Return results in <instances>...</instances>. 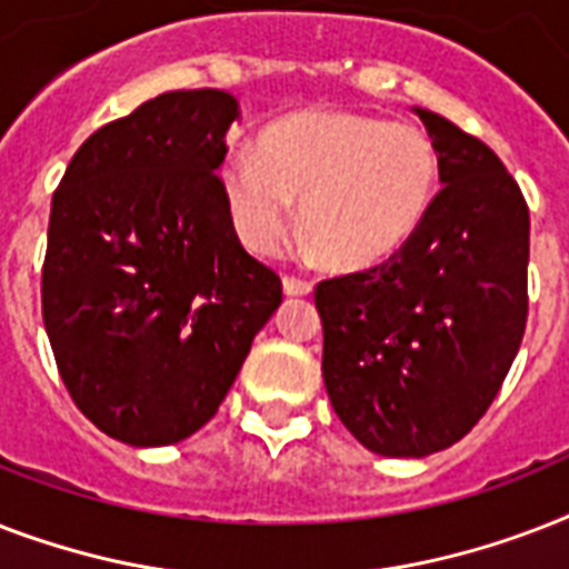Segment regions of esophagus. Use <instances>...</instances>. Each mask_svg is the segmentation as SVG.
<instances>
[{
  "mask_svg": "<svg viewBox=\"0 0 569 569\" xmlns=\"http://www.w3.org/2000/svg\"><path fill=\"white\" fill-rule=\"evenodd\" d=\"M283 292L286 295H310L312 292V280H307V277L283 274Z\"/></svg>",
  "mask_w": 569,
  "mask_h": 569,
  "instance_id": "1",
  "label": "esophagus"
}]
</instances>
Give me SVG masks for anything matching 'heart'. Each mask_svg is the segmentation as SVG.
Listing matches in <instances>:
<instances>
[{
    "label": "heart",
    "mask_w": 569,
    "mask_h": 569,
    "mask_svg": "<svg viewBox=\"0 0 569 569\" xmlns=\"http://www.w3.org/2000/svg\"><path fill=\"white\" fill-rule=\"evenodd\" d=\"M440 156L413 123L346 109L274 120L257 147L223 164V194L241 241L274 253L301 197V232L330 266H375L405 244L431 209Z\"/></svg>",
    "instance_id": "obj_1"
}]
</instances>
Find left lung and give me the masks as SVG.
Here are the masks:
<instances>
[{"mask_svg":"<svg viewBox=\"0 0 569 569\" xmlns=\"http://www.w3.org/2000/svg\"><path fill=\"white\" fill-rule=\"evenodd\" d=\"M442 189L389 259L316 286L330 405L369 451L425 458L463 440L520 351L529 203L502 159L419 109Z\"/></svg>","mask_w":569,"mask_h":569,"instance_id":"obj_1","label":"left lung"}]
</instances>
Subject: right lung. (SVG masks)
<instances>
[{
	"instance_id": "obj_1",
	"label": "right lung",
	"mask_w": 569,
	"mask_h": 569,
	"mask_svg": "<svg viewBox=\"0 0 569 569\" xmlns=\"http://www.w3.org/2000/svg\"><path fill=\"white\" fill-rule=\"evenodd\" d=\"M236 118L227 91L159 93L97 129L52 194L49 346L76 407L129 446L200 431L283 301L218 177Z\"/></svg>"
}]
</instances>
